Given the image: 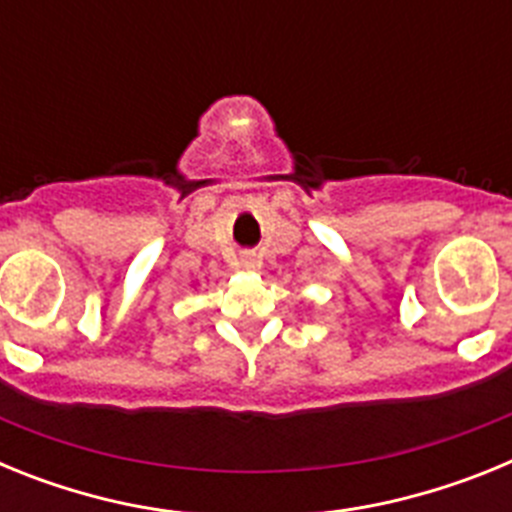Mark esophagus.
I'll use <instances>...</instances> for the list:
<instances>
[{
    "label": "esophagus",
    "instance_id": "obj_1",
    "mask_svg": "<svg viewBox=\"0 0 512 512\" xmlns=\"http://www.w3.org/2000/svg\"><path fill=\"white\" fill-rule=\"evenodd\" d=\"M241 264H243V269H246V271H256L261 266V259L256 256V253H243Z\"/></svg>",
    "mask_w": 512,
    "mask_h": 512
}]
</instances>
